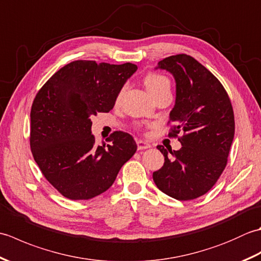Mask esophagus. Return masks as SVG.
<instances>
[{"label": "esophagus", "instance_id": "esophagus-1", "mask_svg": "<svg viewBox=\"0 0 261 261\" xmlns=\"http://www.w3.org/2000/svg\"><path fill=\"white\" fill-rule=\"evenodd\" d=\"M137 147H138V150H145V149L150 148L151 146L149 145L148 142H145V141H142V140H138L137 141Z\"/></svg>", "mask_w": 261, "mask_h": 261}]
</instances>
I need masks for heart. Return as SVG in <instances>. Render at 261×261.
Segmentation results:
<instances>
[{
    "label": "heart",
    "instance_id": "heart-1",
    "mask_svg": "<svg viewBox=\"0 0 261 261\" xmlns=\"http://www.w3.org/2000/svg\"><path fill=\"white\" fill-rule=\"evenodd\" d=\"M143 83L147 87L148 92L151 94V95H156L159 92L165 91V90H169L170 87V83L167 77L158 74V73H148L145 77H143ZM122 94H123V88L119 92L118 96H116V102L121 98Z\"/></svg>",
    "mask_w": 261,
    "mask_h": 261
}]
</instances>
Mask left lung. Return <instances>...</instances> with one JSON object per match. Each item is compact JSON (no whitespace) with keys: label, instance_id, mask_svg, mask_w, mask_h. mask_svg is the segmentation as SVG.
I'll list each match as a JSON object with an SVG mask.
<instances>
[{"label":"left lung","instance_id":"obj_1","mask_svg":"<svg viewBox=\"0 0 261 261\" xmlns=\"http://www.w3.org/2000/svg\"><path fill=\"white\" fill-rule=\"evenodd\" d=\"M176 81V102L171 110L168 137L178 138L179 150L158 146L164 166L152 178L160 191L178 201H190L207 193L220 178L234 137V114L221 82L185 54L160 60ZM180 129L185 135L178 137Z\"/></svg>","mask_w":261,"mask_h":261}]
</instances>
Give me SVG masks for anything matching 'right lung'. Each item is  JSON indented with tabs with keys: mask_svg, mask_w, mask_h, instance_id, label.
I'll list each match as a JSON object with an SVG mask.
<instances>
[{
	"mask_svg": "<svg viewBox=\"0 0 261 261\" xmlns=\"http://www.w3.org/2000/svg\"><path fill=\"white\" fill-rule=\"evenodd\" d=\"M137 68L131 63L75 60L37 93L30 113L31 152L45 178L63 196L80 201L108 191L137 151L126 132L114 131L102 146L91 134L92 116L113 109Z\"/></svg>",
	"mask_w": 261,
	"mask_h": 261,
	"instance_id": "obj_1",
	"label": "right lung"
}]
</instances>
